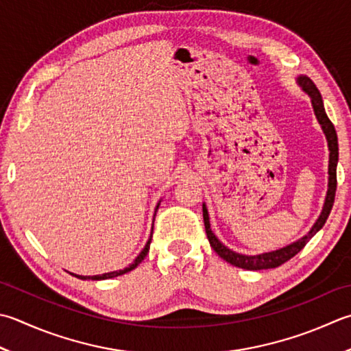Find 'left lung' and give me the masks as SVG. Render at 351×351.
<instances>
[{"mask_svg":"<svg viewBox=\"0 0 351 351\" xmlns=\"http://www.w3.org/2000/svg\"><path fill=\"white\" fill-rule=\"evenodd\" d=\"M297 84L298 86L303 89V93H306L308 97H311L312 101V108L315 117L319 123V126L322 129V132L326 135L327 140V146H328V189H327V195H326V201L324 205H322L321 215L317 219V222L312 225V228L308 230L307 234L303 237H300L295 242L283 246V248H278L276 251H269V252H262V254H256V256H248V254H240L230 250L228 246H225L221 240L216 237L215 232L210 228V216H208V210L207 205L202 204V213H204V223H205V232H207L208 242L211 245V248L216 251V254L221 258H223L225 262H228L232 266L242 267V269L246 271H260V269H272V267H277L280 265H283L287 260H291L295 254H298L301 250L304 248L306 243L311 240L317 232L324 226L328 215H330L333 202H335V191H336V167H338V156H339V149H338V135H336L335 126L332 125V121L328 120V117L326 114L324 109V101H322L321 94L318 91V88L315 86L313 82L307 77V75L300 74L297 77Z\"/></svg>","mask_w":351,"mask_h":351,"instance_id":"8db88e82","label":"left lung"}]
</instances>
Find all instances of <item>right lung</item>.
Masks as SVG:
<instances>
[{
    "instance_id": "1",
    "label": "right lung",
    "mask_w": 351,
    "mask_h": 351,
    "mask_svg": "<svg viewBox=\"0 0 351 351\" xmlns=\"http://www.w3.org/2000/svg\"><path fill=\"white\" fill-rule=\"evenodd\" d=\"M160 204H161V201L158 202V205H156V208L155 210H158V207H160ZM156 213V211H155ZM155 221V219H154ZM150 242H152V234H150V237H149V240H147V243H146V246H144L143 248V251L138 254V256L135 257V260L132 263H130L128 267H123V269H119V271H112V272H106V274H101V276H77V274H73L74 277H77V278H80V280H108V278H114V277H119V276H123V274H126V272H130L132 269H135L136 266H138L143 260H144V257L147 256V252H149V248H150Z\"/></svg>"
}]
</instances>
